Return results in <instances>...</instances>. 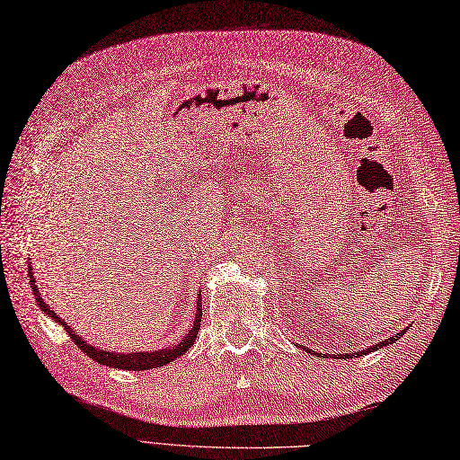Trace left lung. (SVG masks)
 I'll use <instances>...</instances> for the list:
<instances>
[{"label":"left lung","instance_id":"1","mask_svg":"<svg viewBox=\"0 0 460 460\" xmlns=\"http://www.w3.org/2000/svg\"><path fill=\"white\" fill-rule=\"evenodd\" d=\"M404 333V332H400V333H394L392 335V338H388V340H385V341H380V343H376V345H373V347H368V349H363V351H355V353H345V355H333V357H341V359H355V357H363V355H367V353H371V351H376V349H380V347H386V345H390V343H396L398 341V338L400 335ZM323 355V353H322ZM323 357H330V355H323Z\"/></svg>","mask_w":460,"mask_h":460}]
</instances>
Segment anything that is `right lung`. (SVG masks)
Listing matches in <instances>:
<instances>
[{
	"mask_svg": "<svg viewBox=\"0 0 460 460\" xmlns=\"http://www.w3.org/2000/svg\"><path fill=\"white\" fill-rule=\"evenodd\" d=\"M29 283L32 293H35L37 298V305L39 308L44 312V314H49L56 323H60V326L68 332L70 340L80 347V349L89 357V359H93L101 365H107V367H115V368H125V371H148V368H155V367H164L167 363L175 361L177 357H181L183 353H187L189 347H191L197 340V333L200 330V318H203V305H200V295L197 296V314H195V322L191 323V330H189L187 335H183V340L179 341L173 347H165V349L160 351H137V353H115V351H103V349H97V347L89 345L84 338H80L68 323H66L62 318H58V314L47 305V302L42 300V296L39 295V287L35 277H32V269L29 267Z\"/></svg>",
	"mask_w": 460,
	"mask_h": 460,
	"instance_id": "obj_1",
	"label": "right lung"
}]
</instances>
